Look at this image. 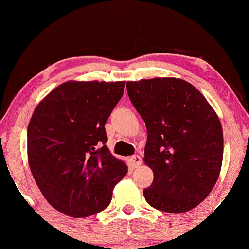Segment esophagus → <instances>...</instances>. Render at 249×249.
I'll use <instances>...</instances> for the list:
<instances>
[{
	"mask_svg": "<svg viewBox=\"0 0 249 249\" xmlns=\"http://www.w3.org/2000/svg\"><path fill=\"white\" fill-rule=\"evenodd\" d=\"M129 161H130V164H132L133 167H138V166H140L142 160H141L140 156H133V157H130Z\"/></svg>",
	"mask_w": 249,
	"mask_h": 249,
	"instance_id": "obj_1",
	"label": "esophagus"
}]
</instances>
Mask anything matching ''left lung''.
<instances>
[{"label":"left lung","mask_w":249,"mask_h":249,"mask_svg":"<svg viewBox=\"0 0 249 249\" xmlns=\"http://www.w3.org/2000/svg\"><path fill=\"white\" fill-rule=\"evenodd\" d=\"M147 128L143 161L153 183L143 190L151 207L180 213L194 209L215 186L223 159L220 119L204 96L179 78L127 82Z\"/></svg>","instance_id":"left-lung-1"}]
</instances>
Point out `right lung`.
Returning <instances> with one entry per match:
<instances>
[{"label": "right lung", "instance_id": "right-lung-1", "mask_svg": "<svg viewBox=\"0 0 249 249\" xmlns=\"http://www.w3.org/2000/svg\"><path fill=\"white\" fill-rule=\"evenodd\" d=\"M125 82H66L38 104L27 130L28 164L54 209L87 217L106 209L127 175L106 142L107 120Z\"/></svg>", "mask_w": 249, "mask_h": 249}]
</instances>
